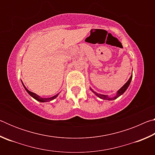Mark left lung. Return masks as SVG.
<instances>
[{
	"mask_svg": "<svg viewBox=\"0 0 155 155\" xmlns=\"http://www.w3.org/2000/svg\"><path fill=\"white\" fill-rule=\"evenodd\" d=\"M132 77H133V74H131V76H130V77L129 78V79L128 80V81L127 83H126L124 85L122 86V87L120 89V90L117 91V93H116V95H115V96H114V97H112V98H110V97H109L107 95H103V94H98V93H96V91H94L92 89H91V87H90V90H91V91H92V92H94V94H95L96 96H97L98 97V98H101V99H103V100H107V101H112V100H115V99H116V98H118L119 96H120L121 95H122L123 94H124V92H125V91L127 90V88L128 87V86H129V85H130V81H131V79H132Z\"/></svg>",
	"mask_w": 155,
	"mask_h": 155,
	"instance_id": "obj_1",
	"label": "left lung"
}]
</instances>
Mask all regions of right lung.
<instances>
[{
	"instance_id": "right-lung-1",
	"label": "right lung",
	"mask_w": 155,
	"mask_h": 155,
	"mask_svg": "<svg viewBox=\"0 0 155 155\" xmlns=\"http://www.w3.org/2000/svg\"><path fill=\"white\" fill-rule=\"evenodd\" d=\"M22 85H23V86H24L25 90L27 91L28 94H29V95H30L31 97H33V98L34 99H35L36 101L40 102V103H46V102H50V101H52V100H54V98H56L58 96V95H59V94H56L55 96H52V97H51V98H41V97H40V96L37 95L36 94L33 93V92H31V91H30L29 90H28L27 89V87H26L25 86L24 84H23V83H22Z\"/></svg>"
}]
</instances>
